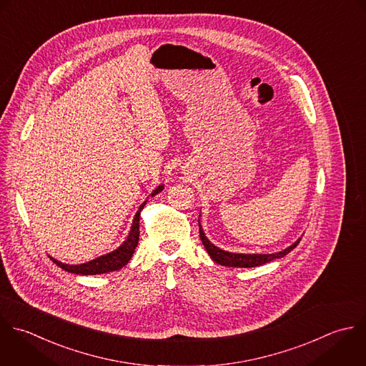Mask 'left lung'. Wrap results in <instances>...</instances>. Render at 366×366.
Returning <instances> with one entry per match:
<instances>
[{
    "label": "left lung",
    "mask_w": 366,
    "mask_h": 366,
    "mask_svg": "<svg viewBox=\"0 0 366 366\" xmlns=\"http://www.w3.org/2000/svg\"><path fill=\"white\" fill-rule=\"evenodd\" d=\"M199 238L202 241V245L205 247L208 255L211 257L212 261H215L219 265L224 267H235V268H254V267H259L264 265L267 262H271L274 259H280L284 258L287 254H290L301 241V238H298L292 245H290L288 248L280 251V252H274V254H237V252H229V251H224L218 247H215L205 235L202 225H201V214H199Z\"/></svg>",
    "instance_id": "1"
}]
</instances>
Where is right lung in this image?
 I'll return each mask as SVG.
<instances>
[{"mask_svg": "<svg viewBox=\"0 0 366 366\" xmlns=\"http://www.w3.org/2000/svg\"><path fill=\"white\" fill-rule=\"evenodd\" d=\"M162 189H164V184L158 185L151 192V197L159 194ZM145 204H147V201H144L139 205V208H138V211H137V214L132 219V225H131V229L128 232L127 239L117 249H114V251H111L105 255H101V257H98L92 261H88L85 264H78V265H69V264L59 262L52 257H49V258L52 259V262H55L64 271L71 272V274H76V275H98V274H107V272L121 269L124 265L128 264V261L134 255L135 248L138 245V241H139V215H141V211L145 207Z\"/></svg>", "mask_w": 366, "mask_h": 366, "instance_id": "1", "label": "right lung"}]
</instances>
